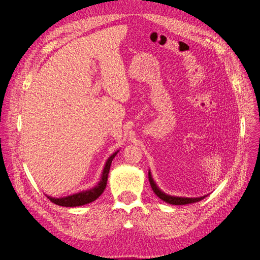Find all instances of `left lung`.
I'll return each mask as SVG.
<instances>
[{"mask_svg": "<svg viewBox=\"0 0 260 260\" xmlns=\"http://www.w3.org/2000/svg\"><path fill=\"white\" fill-rule=\"evenodd\" d=\"M148 180L149 183H151V186L154 190V193L163 201H166L170 204H175V206H182V204H188V203H194V202H198L200 200H202L203 198H206L207 196H202V197H198V198H187V197H175V196H170L167 195L166 193H163L162 190H160V188L157 186V184L155 183L154 179L152 178L151 172H148Z\"/></svg>", "mask_w": 260, "mask_h": 260, "instance_id": "8db88e82", "label": "left lung"}]
</instances>
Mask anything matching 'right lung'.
I'll use <instances>...</instances> for the list:
<instances>
[{"mask_svg": "<svg viewBox=\"0 0 260 260\" xmlns=\"http://www.w3.org/2000/svg\"><path fill=\"white\" fill-rule=\"evenodd\" d=\"M117 154H118V151L107 159V161L105 163V167L102 172L101 180L99 181V183L97 185L93 186L92 188L83 190V192L76 193V194H73L70 196H66V197H62V198H52L50 196H47V198L54 204H58V206L66 207V208L84 206V204L94 201L95 199L99 198V196L104 192V189L106 187V183H107V177H108L109 169H111L112 161Z\"/></svg>", "mask_w": 260, "mask_h": 260, "instance_id": "obj_1", "label": "right lung"}]
</instances>
